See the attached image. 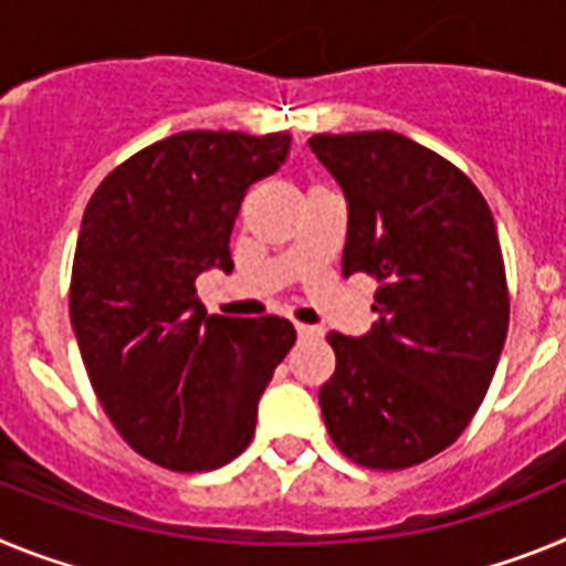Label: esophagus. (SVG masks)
Masks as SVG:
<instances>
[{
  "mask_svg": "<svg viewBox=\"0 0 566 566\" xmlns=\"http://www.w3.org/2000/svg\"><path fill=\"white\" fill-rule=\"evenodd\" d=\"M296 333H298V338H313V336H318V327H311V324H296Z\"/></svg>",
  "mask_w": 566,
  "mask_h": 566,
  "instance_id": "34e87169",
  "label": "esophagus"
}]
</instances>
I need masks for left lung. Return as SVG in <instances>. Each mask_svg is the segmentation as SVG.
Here are the masks:
<instances>
[{
    "mask_svg": "<svg viewBox=\"0 0 566 566\" xmlns=\"http://www.w3.org/2000/svg\"><path fill=\"white\" fill-rule=\"evenodd\" d=\"M347 201L344 276L378 282L365 336L331 333L318 390L347 459L405 470L459 439L488 396L510 322L493 213L439 154L392 130L313 136Z\"/></svg>",
    "mask_w": 566,
    "mask_h": 566,
    "instance_id": "8db88e82",
    "label": "left lung"
}]
</instances>
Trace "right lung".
Here are the masks:
<instances>
[{
  "instance_id": "add662e5",
  "label": "right lung",
  "mask_w": 566,
  "mask_h": 566,
  "mask_svg": "<svg viewBox=\"0 0 566 566\" xmlns=\"http://www.w3.org/2000/svg\"><path fill=\"white\" fill-rule=\"evenodd\" d=\"M290 134L185 130L145 147L91 196L71 324L102 407L136 453L201 473L250 444L255 410L296 342L287 318L208 316L205 270L233 273L230 233Z\"/></svg>"
}]
</instances>
